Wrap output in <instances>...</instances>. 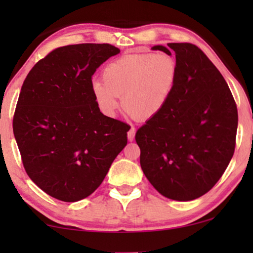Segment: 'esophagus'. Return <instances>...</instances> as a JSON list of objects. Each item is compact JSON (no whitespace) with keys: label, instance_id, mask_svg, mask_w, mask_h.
I'll list each match as a JSON object with an SVG mask.
<instances>
[{"label":"esophagus","instance_id":"1","mask_svg":"<svg viewBox=\"0 0 253 253\" xmlns=\"http://www.w3.org/2000/svg\"><path fill=\"white\" fill-rule=\"evenodd\" d=\"M134 134H136V129H134L133 126H131L130 130L127 131V139L132 141L134 139Z\"/></svg>","mask_w":253,"mask_h":253}]
</instances>
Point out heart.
<instances>
[{
    "mask_svg": "<svg viewBox=\"0 0 253 253\" xmlns=\"http://www.w3.org/2000/svg\"><path fill=\"white\" fill-rule=\"evenodd\" d=\"M177 62L166 53L129 54L110 62L102 81L92 83V94L102 114L113 117L120 107L136 120L157 115L168 101L176 79Z\"/></svg>",
    "mask_w": 253,
    "mask_h": 253,
    "instance_id": "obj_1",
    "label": "heart"
}]
</instances>
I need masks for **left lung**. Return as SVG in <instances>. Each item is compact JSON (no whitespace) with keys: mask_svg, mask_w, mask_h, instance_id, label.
I'll list each match as a JSON object with an SVG mask.
<instances>
[{"mask_svg":"<svg viewBox=\"0 0 253 253\" xmlns=\"http://www.w3.org/2000/svg\"><path fill=\"white\" fill-rule=\"evenodd\" d=\"M153 49L175 54L178 72L164 108L137 131L140 166L159 193L188 202L209 192L233 158L236 102L222 75L196 44Z\"/></svg>","mask_w":253,"mask_h":253,"instance_id":"obj_1","label":"left lung"}]
</instances>
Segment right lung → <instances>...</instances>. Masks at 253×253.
I'll use <instances>...</instances> for the list:
<instances>
[{
	"instance_id": "add662e5",
	"label": "right lung",
	"mask_w": 253,
	"mask_h": 253,
	"mask_svg": "<svg viewBox=\"0 0 253 253\" xmlns=\"http://www.w3.org/2000/svg\"><path fill=\"white\" fill-rule=\"evenodd\" d=\"M119 53L109 43L55 48L24 81L13 134L26 174L53 198L92 195L127 143L130 126L103 115L92 94V76Z\"/></svg>"
}]
</instances>
